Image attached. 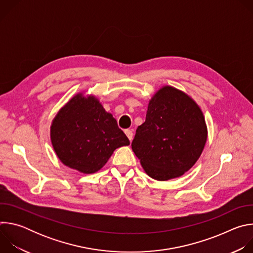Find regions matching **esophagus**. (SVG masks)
<instances>
[{"label": "esophagus", "mask_w": 253, "mask_h": 253, "mask_svg": "<svg viewBox=\"0 0 253 253\" xmlns=\"http://www.w3.org/2000/svg\"><path fill=\"white\" fill-rule=\"evenodd\" d=\"M125 134L127 135V137H128V139H129L130 141L133 139V131H132V130H130V129L125 130Z\"/></svg>", "instance_id": "obj_1"}]
</instances>
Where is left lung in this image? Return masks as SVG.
<instances>
[{
	"mask_svg": "<svg viewBox=\"0 0 253 253\" xmlns=\"http://www.w3.org/2000/svg\"><path fill=\"white\" fill-rule=\"evenodd\" d=\"M206 140L199 106L182 91L165 86L150 100L146 120L138 126L131 146L145 172L165 181L195 164Z\"/></svg>",
	"mask_w": 253,
	"mask_h": 253,
	"instance_id": "1",
	"label": "left lung"
}]
</instances>
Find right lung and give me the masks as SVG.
I'll use <instances>...</instances> for the list:
<instances>
[{
    "label": "right lung",
    "instance_id": "add662e5",
    "mask_svg": "<svg viewBox=\"0 0 253 253\" xmlns=\"http://www.w3.org/2000/svg\"><path fill=\"white\" fill-rule=\"evenodd\" d=\"M51 141L63 164L86 174L100 170L115 149L130 144L98 99L82 94L72 98L54 118Z\"/></svg>",
    "mask_w": 253,
    "mask_h": 253
}]
</instances>
